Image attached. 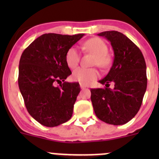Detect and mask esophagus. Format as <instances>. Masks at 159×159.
<instances>
[{
    "label": "esophagus",
    "mask_w": 159,
    "mask_h": 159,
    "mask_svg": "<svg viewBox=\"0 0 159 159\" xmlns=\"http://www.w3.org/2000/svg\"><path fill=\"white\" fill-rule=\"evenodd\" d=\"M80 87H81V89H85V88H87V86H86L85 84H80Z\"/></svg>",
    "instance_id": "34e87169"
}]
</instances>
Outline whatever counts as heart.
I'll list each match as a JSON object with an SVG mask.
<instances>
[{
  "label": "heart",
  "mask_w": 159,
  "mask_h": 159,
  "mask_svg": "<svg viewBox=\"0 0 159 159\" xmlns=\"http://www.w3.org/2000/svg\"><path fill=\"white\" fill-rule=\"evenodd\" d=\"M84 49L95 55L94 65L100 68H107L110 65V57L106 54L108 47L100 38H91L84 44ZM65 60L70 68L78 66L80 60V54L77 48L71 47L68 50L65 55ZM99 73L95 68H78L72 73V79L83 84H88L98 78Z\"/></svg>",
  "instance_id": "b5f03b06"
}]
</instances>
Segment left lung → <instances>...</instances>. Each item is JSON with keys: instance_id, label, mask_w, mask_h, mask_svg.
Here are the masks:
<instances>
[{"instance_id": "1", "label": "left lung", "mask_w": 159, "mask_h": 159, "mask_svg": "<svg viewBox=\"0 0 159 159\" xmlns=\"http://www.w3.org/2000/svg\"><path fill=\"white\" fill-rule=\"evenodd\" d=\"M114 51L108 75L98 81L105 89H91V100L96 116L105 123L121 125L131 121L142 105L147 88L146 64L140 49L122 33L103 31ZM110 83L113 89H108Z\"/></svg>"}]
</instances>
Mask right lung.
Masks as SVG:
<instances>
[{
    "instance_id": "1",
    "label": "right lung",
    "mask_w": 159,
    "mask_h": 159,
    "mask_svg": "<svg viewBox=\"0 0 159 159\" xmlns=\"http://www.w3.org/2000/svg\"><path fill=\"white\" fill-rule=\"evenodd\" d=\"M84 35L44 34L22 53L19 89L28 113L42 125L55 127L71 118L81 88L78 82L65 81L71 74L65 55ZM56 82L62 83L60 87Z\"/></svg>"
}]
</instances>
